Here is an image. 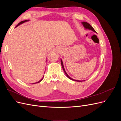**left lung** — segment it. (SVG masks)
<instances>
[{
    "mask_svg": "<svg viewBox=\"0 0 121 121\" xmlns=\"http://www.w3.org/2000/svg\"><path fill=\"white\" fill-rule=\"evenodd\" d=\"M82 25H83L84 27L86 29H89V30H92V31H93L94 32H96V31H95V30L93 29V28L92 26H91L89 23H87V22H82ZM61 60V65L62 68H63V70H64V72H65V74L66 75V76H67V77H68V78H69V79H71V80H73V81H77V82L84 81H79V80H74V79H73L71 78L70 77H69V76L68 75V74H67V73H66V72H65V69L64 67V65H63V61H62L61 60Z\"/></svg>",
    "mask_w": 121,
    "mask_h": 121,
    "instance_id": "1",
    "label": "left lung"
}]
</instances>
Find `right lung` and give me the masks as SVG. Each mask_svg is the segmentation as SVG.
Segmentation results:
<instances>
[{
	"instance_id": "1",
	"label": "right lung",
	"mask_w": 121,
	"mask_h": 121,
	"mask_svg": "<svg viewBox=\"0 0 121 121\" xmlns=\"http://www.w3.org/2000/svg\"><path fill=\"white\" fill-rule=\"evenodd\" d=\"M29 20H25V21H21V22H20L19 24H17V26L16 27V28L18 26H19L20 25H21V24H22L23 23H25V22H27V21H29ZM43 78H44V76H43V77H42V78L41 79V80H40V81H39L38 82H36V83H33V84H35V83H39V82H41V81H42V80H43Z\"/></svg>"
}]
</instances>
